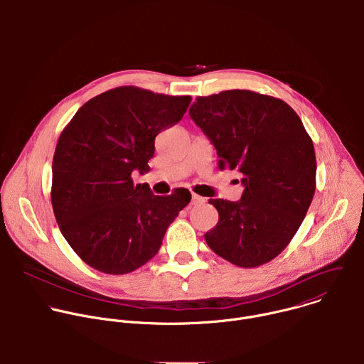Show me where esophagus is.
<instances>
[{
    "instance_id": "34e87169",
    "label": "esophagus",
    "mask_w": 364,
    "mask_h": 364,
    "mask_svg": "<svg viewBox=\"0 0 364 364\" xmlns=\"http://www.w3.org/2000/svg\"><path fill=\"white\" fill-rule=\"evenodd\" d=\"M204 201H205V198L198 196V194H193L191 196V204H203Z\"/></svg>"
}]
</instances>
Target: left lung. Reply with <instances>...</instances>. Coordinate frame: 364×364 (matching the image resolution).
<instances>
[{"label": "left lung", "mask_w": 364, "mask_h": 364, "mask_svg": "<svg viewBox=\"0 0 364 364\" xmlns=\"http://www.w3.org/2000/svg\"><path fill=\"white\" fill-rule=\"evenodd\" d=\"M190 118L215 145L219 168L237 170L239 201L212 198L209 247L242 268L277 257L299 229L316 193V152L299 117L281 99L252 90L198 96Z\"/></svg>", "instance_id": "left-lung-1"}]
</instances>
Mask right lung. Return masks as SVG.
<instances>
[{
  "label": "right lung",
  "instance_id": "add662e5",
  "mask_svg": "<svg viewBox=\"0 0 364 364\" xmlns=\"http://www.w3.org/2000/svg\"><path fill=\"white\" fill-rule=\"evenodd\" d=\"M190 102L121 86L87 100L60 134L51 204L62 235L89 267L111 275L138 269L190 203V191L155 196L132 181L134 171L149 170L155 136L176 125Z\"/></svg>",
  "mask_w": 364,
  "mask_h": 364
}]
</instances>
